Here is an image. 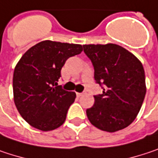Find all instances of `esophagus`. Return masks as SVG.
Listing matches in <instances>:
<instances>
[{"instance_id": "34e87169", "label": "esophagus", "mask_w": 158, "mask_h": 158, "mask_svg": "<svg viewBox=\"0 0 158 158\" xmlns=\"http://www.w3.org/2000/svg\"><path fill=\"white\" fill-rule=\"evenodd\" d=\"M83 94H84V92H77V93H76V95H77V97H79H79H81Z\"/></svg>"}]
</instances>
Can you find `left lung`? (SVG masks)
Here are the masks:
<instances>
[{"instance_id": "8db88e82", "label": "left lung", "mask_w": 158, "mask_h": 158, "mask_svg": "<svg viewBox=\"0 0 158 158\" xmlns=\"http://www.w3.org/2000/svg\"><path fill=\"white\" fill-rule=\"evenodd\" d=\"M83 50L93 65L94 79L103 89L87 109L88 118L101 130H121L135 120L146 96L142 63L117 44L83 45Z\"/></svg>"}]
</instances>
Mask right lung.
Returning <instances> with one entry per match:
<instances>
[{"instance_id": "right-lung-1", "label": "right lung", "mask_w": 158, "mask_h": 158, "mask_svg": "<svg viewBox=\"0 0 158 158\" xmlns=\"http://www.w3.org/2000/svg\"><path fill=\"white\" fill-rule=\"evenodd\" d=\"M82 51L79 44L44 40L28 50L13 73L14 103L25 121L42 131L60 127L76 94L58 81L66 60Z\"/></svg>"}]
</instances>
